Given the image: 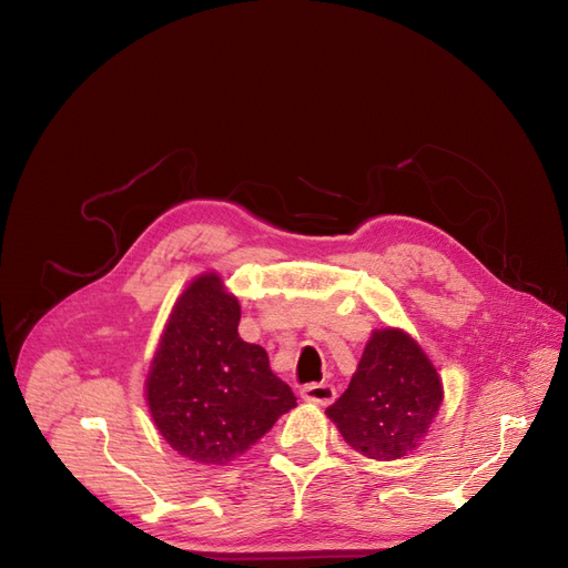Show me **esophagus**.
<instances>
[{"instance_id": "esophagus-1", "label": "esophagus", "mask_w": 568, "mask_h": 568, "mask_svg": "<svg viewBox=\"0 0 568 568\" xmlns=\"http://www.w3.org/2000/svg\"><path fill=\"white\" fill-rule=\"evenodd\" d=\"M301 397L311 404L326 406L335 399V388L331 384H308L304 390H301Z\"/></svg>"}]
</instances>
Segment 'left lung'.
Masks as SVG:
<instances>
[{"label":"left lung","mask_w":568,"mask_h":568,"mask_svg":"<svg viewBox=\"0 0 568 568\" xmlns=\"http://www.w3.org/2000/svg\"><path fill=\"white\" fill-rule=\"evenodd\" d=\"M440 402L443 384L420 345L399 328H382L326 415L361 455L395 462L420 445Z\"/></svg>","instance_id":"1"}]
</instances>
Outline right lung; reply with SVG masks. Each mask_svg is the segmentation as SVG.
<instances>
[{
    "label": "right lung",
    "mask_w": 568,
    "mask_h": 568,
    "mask_svg": "<svg viewBox=\"0 0 568 568\" xmlns=\"http://www.w3.org/2000/svg\"><path fill=\"white\" fill-rule=\"evenodd\" d=\"M240 304L216 274L189 285L169 317L145 382L166 443L196 464L223 466L255 445L296 397L260 345L240 337Z\"/></svg>",
    "instance_id": "add662e5"
}]
</instances>
